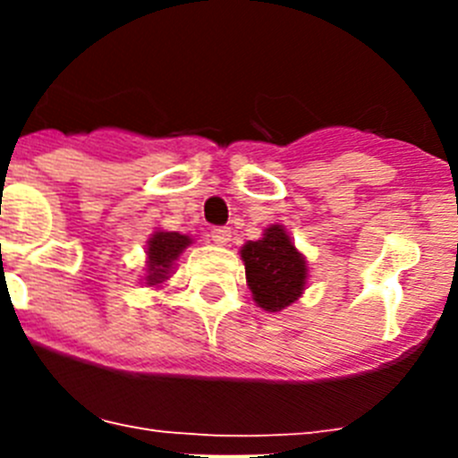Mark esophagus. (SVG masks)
Segmentation results:
<instances>
[{
	"instance_id": "34e87169",
	"label": "esophagus",
	"mask_w": 458,
	"mask_h": 458,
	"mask_svg": "<svg viewBox=\"0 0 458 458\" xmlns=\"http://www.w3.org/2000/svg\"><path fill=\"white\" fill-rule=\"evenodd\" d=\"M210 241L216 242V245H226V242L232 241V229L229 226H213L210 229Z\"/></svg>"
}]
</instances>
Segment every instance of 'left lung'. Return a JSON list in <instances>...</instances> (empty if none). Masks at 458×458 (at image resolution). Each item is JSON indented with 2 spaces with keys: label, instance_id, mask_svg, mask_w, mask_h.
Here are the masks:
<instances>
[{
  "label": "left lung",
  "instance_id": "obj_1",
  "mask_svg": "<svg viewBox=\"0 0 458 458\" xmlns=\"http://www.w3.org/2000/svg\"><path fill=\"white\" fill-rule=\"evenodd\" d=\"M241 257L254 302L261 310H284L305 291L307 261L282 225L268 226L261 241L245 242Z\"/></svg>",
  "mask_w": 458,
  "mask_h": 458
}]
</instances>
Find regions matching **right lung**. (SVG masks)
Instances as JSON below:
<instances>
[{
    "label": "right lung",
    "mask_w": 458,
    "mask_h": 458,
    "mask_svg": "<svg viewBox=\"0 0 458 458\" xmlns=\"http://www.w3.org/2000/svg\"><path fill=\"white\" fill-rule=\"evenodd\" d=\"M190 245V238L183 236L179 232H156L148 241V275H147V284L157 286L163 284L167 279L169 270H172L174 261Z\"/></svg>",
    "instance_id": "obj_1"
}]
</instances>
